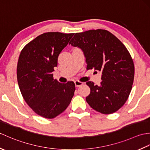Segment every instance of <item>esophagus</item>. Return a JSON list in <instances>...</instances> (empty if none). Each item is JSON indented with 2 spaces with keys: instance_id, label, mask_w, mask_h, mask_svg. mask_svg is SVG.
<instances>
[{
  "instance_id": "esophagus-1",
  "label": "esophagus",
  "mask_w": 150,
  "mask_h": 150,
  "mask_svg": "<svg viewBox=\"0 0 150 150\" xmlns=\"http://www.w3.org/2000/svg\"><path fill=\"white\" fill-rule=\"evenodd\" d=\"M83 84H84V82H81V81H75V85L76 87L81 86H82Z\"/></svg>"
}]
</instances>
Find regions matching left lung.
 Returning a JSON list of instances; mask_svg holds the SVG:
<instances>
[{"label":"left lung","instance_id":"1","mask_svg":"<svg viewBox=\"0 0 150 150\" xmlns=\"http://www.w3.org/2000/svg\"><path fill=\"white\" fill-rule=\"evenodd\" d=\"M69 44L84 52L87 69L102 72L100 86L88 81V104L103 114H111L125 104L131 92L135 67L131 55L121 41L110 31L91 30L76 33Z\"/></svg>","mask_w":150,"mask_h":150}]
</instances>
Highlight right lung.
<instances>
[{"label": "right lung", "instance_id": "add662e5", "mask_svg": "<svg viewBox=\"0 0 150 150\" xmlns=\"http://www.w3.org/2000/svg\"><path fill=\"white\" fill-rule=\"evenodd\" d=\"M73 35L41 34L27 44L19 56L17 77L21 94L34 112L46 119L62 113L74 95V82L60 83L53 74L59 54Z\"/></svg>", "mask_w": 150, "mask_h": 150}]
</instances>
